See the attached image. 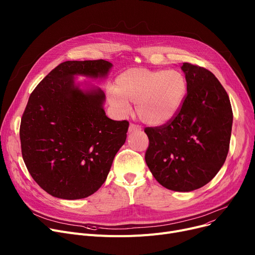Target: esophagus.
I'll return each mask as SVG.
<instances>
[{"mask_svg":"<svg viewBox=\"0 0 255 255\" xmlns=\"http://www.w3.org/2000/svg\"><path fill=\"white\" fill-rule=\"evenodd\" d=\"M141 130V127L138 126V125H135V124H130L129 126V133L131 132H134V131H140Z\"/></svg>","mask_w":255,"mask_h":255,"instance_id":"esophagus-1","label":"esophagus"}]
</instances>
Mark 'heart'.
I'll return each mask as SVG.
<instances>
[{
  "label": "heart",
  "instance_id": "obj_1",
  "mask_svg": "<svg viewBox=\"0 0 255 255\" xmlns=\"http://www.w3.org/2000/svg\"><path fill=\"white\" fill-rule=\"evenodd\" d=\"M187 91V79L178 69L132 68L117 77L116 89H110L107 97L122 114L129 113L130 103H136V113L142 122L160 126L179 114Z\"/></svg>",
  "mask_w": 255,
  "mask_h": 255
}]
</instances>
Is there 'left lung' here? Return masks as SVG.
I'll use <instances>...</instances> for the list:
<instances>
[{"mask_svg":"<svg viewBox=\"0 0 255 255\" xmlns=\"http://www.w3.org/2000/svg\"><path fill=\"white\" fill-rule=\"evenodd\" d=\"M181 69L188 85L181 111L170 122L148 127L145 162L159 184L188 192L208 184L229 153L233 111L226 91L211 71L189 63Z\"/></svg>","mask_w":255,"mask_h":255,"instance_id":"1","label":"left lung"}]
</instances>
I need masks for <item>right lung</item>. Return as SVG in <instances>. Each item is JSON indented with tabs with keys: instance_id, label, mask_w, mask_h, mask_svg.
I'll return each instance as SVG.
<instances>
[{
	"instance_id": "right-lung-1",
	"label": "right lung",
	"mask_w": 255,
	"mask_h": 255,
	"mask_svg": "<svg viewBox=\"0 0 255 255\" xmlns=\"http://www.w3.org/2000/svg\"><path fill=\"white\" fill-rule=\"evenodd\" d=\"M104 60L67 61L31 94L20 123L21 154L35 182L63 199L85 198L105 182L125 143L129 123L107 118L104 92L75 83V76L105 78Z\"/></svg>"
}]
</instances>
